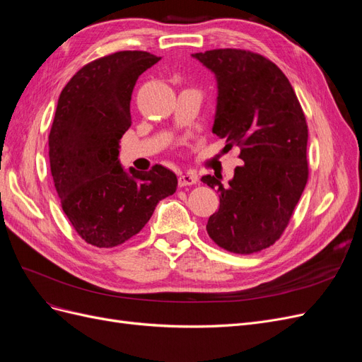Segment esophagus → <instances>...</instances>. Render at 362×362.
<instances>
[{
	"mask_svg": "<svg viewBox=\"0 0 362 362\" xmlns=\"http://www.w3.org/2000/svg\"><path fill=\"white\" fill-rule=\"evenodd\" d=\"M198 182V175L193 172H184L178 177V184L180 187H185V185H193Z\"/></svg>",
	"mask_w": 362,
	"mask_h": 362,
	"instance_id": "1",
	"label": "esophagus"
}]
</instances>
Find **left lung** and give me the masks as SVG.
Returning <instances> with one entry per match:
<instances>
[{"mask_svg": "<svg viewBox=\"0 0 362 362\" xmlns=\"http://www.w3.org/2000/svg\"><path fill=\"white\" fill-rule=\"evenodd\" d=\"M193 57L217 80L213 133L243 160L226 189L222 177H202L221 194L206 233L229 252L255 254L279 240L308 181V125L288 78L261 54L225 48Z\"/></svg>", "mask_w": 362, "mask_h": 362, "instance_id": "left-lung-1", "label": "left lung"}]
</instances>
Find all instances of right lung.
Returning a JSON list of instances; mask_svg holds the SVG:
<instances>
[{
	"mask_svg": "<svg viewBox=\"0 0 362 362\" xmlns=\"http://www.w3.org/2000/svg\"><path fill=\"white\" fill-rule=\"evenodd\" d=\"M160 59L146 51L110 54L87 63L60 93L49 133L51 175L64 214L92 246L125 243L177 192V175L161 164L125 172L117 160L136 81Z\"/></svg>",
	"mask_w": 362,
	"mask_h": 362,
	"instance_id": "add662e5",
	"label": "right lung"
}]
</instances>
